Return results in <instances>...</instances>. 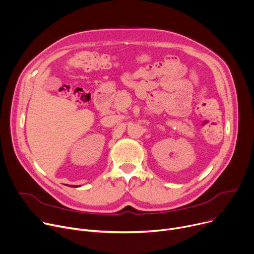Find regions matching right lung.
Wrapping results in <instances>:
<instances>
[{
  "label": "right lung",
  "instance_id": "add662e5",
  "mask_svg": "<svg viewBox=\"0 0 254 254\" xmlns=\"http://www.w3.org/2000/svg\"><path fill=\"white\" fill-rule=\"evenodd\" d=\"M73 187H74V186H73Z\"/></svg>",
  "mask_w": 254,
  "mask_h": 254
}]
</instances>
